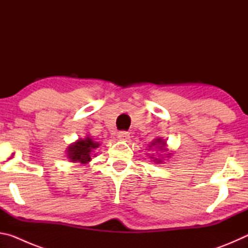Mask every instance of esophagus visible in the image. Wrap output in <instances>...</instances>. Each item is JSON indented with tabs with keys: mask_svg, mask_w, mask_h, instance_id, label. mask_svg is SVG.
<instances>
[{
	"mask_svg": "<svg viewBox=\"0 0 248 248\" xmlns=\"http://www.w3.org/2000/svg\"><path fill=\"white\" fill-rule=\"evenodd\" d=\"M118 139L121 141H128L130 139V134L127 131H120L118 133Z\"/></svg>",
	"mask_w": 248,
	"mask_h": 248,
	"instance_id": "34e87169",
	"label": "esophagus"
}]
</instances>
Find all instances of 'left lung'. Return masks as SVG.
<instances>
[{
	"mask_svg": "<svg viewBox=\"0 0 248 248\" xmlns=\"http://www.w3.org/2000/svg\"><path fill=\"white\" fill-rule=\"evenodd\" d=\"M149 150L151 149H155L156 151H159L161 153H166V154H158V157H154V154H152L150 156V158H152V161L154 163H156V164H161L165 161V158H169L170 157L171 153L169 152V149H167V143H166V140L162 139L161 137H157L156 139H154L152 142H151V144L149 145Z\"/></svg>",
	"mask_w": 248,
	"mask_h": 248,
	"instance_id": "obj_1",
	"label": "left lung"
}]
</instances>
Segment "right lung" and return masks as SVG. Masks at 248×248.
<instances>
[{
    "label": "right lung",
    "instance_id": "obj_1",
    "mask_svg": "<svg viewBox=\"0 0 248 248\" xmlns=\"http://www.w3.org/2000/svg\"><path fill=\"white\" fill-rule=\"evenodd\" d=\"M99 146V143L95 142L90 136L78 139L73 143H71L66 149V157L70 162L79 163V164L85 165L92 161V156L94 151Z\"/></svg>",
    "mask_w": 248,
    "mask_h": 248
}]
</instances>
